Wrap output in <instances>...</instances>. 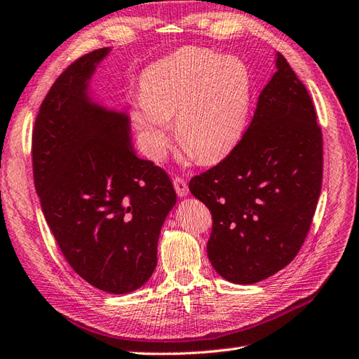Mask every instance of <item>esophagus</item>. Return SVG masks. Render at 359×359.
Here are the masks:
<instances>
[{
	"label": "esophagus",
	"instance_id": "34e87169",
	"mask_svg": "<svg viewBox=\"0 0 359 359\" xmlns=\"http://www.w3.org/2000/svg\"><path fill=\"white\" fill-rule=\"evenodd\" d=\"M173 187L177 190V194L180 196H186L189 194V187H187V182L182 177H175L173 178Z\"/></svg>",
	"mask_w": 359,
	"mask_h": 359
}]
</instances>
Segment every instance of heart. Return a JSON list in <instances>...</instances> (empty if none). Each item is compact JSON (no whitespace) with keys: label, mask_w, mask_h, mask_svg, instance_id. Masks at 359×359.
I'll return each mask as SVG.
<instances>
[{"label":"heart","mask_w":359,"mask_h":359,"mask_svg":"<svg viewBox=\"0 0 359 359\" xmlns=\"http://www.w3.org/2000/svg\"><path fill=\"white\" fill-rule=\"evenodd\" d=\"M250 106V78L236 58L182 50L150 67L133 106L144 154L163 161L175 118L180 144L203 163L224 156L240 140Z\"/></svg>","instance_id":"1"}]
</instances>
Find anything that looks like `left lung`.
Here are the masks:
<instances>
[{"label": "left lung", "mask_w": 359, "mask_h": 359, "mask_svg": "<svg viewBox=\"0 0 359 359\" xmlns=\"http://www.w3.org/2000/svg\"><path fill=\"white\" fill-rule=\"evenodd\" d=\"M243 138L189 182L212 213L207 257L224 280L253 284L297 257L323 184V132L306 86L281 53Z\"/></svg>", "instance_id": "1"}]
</instances>
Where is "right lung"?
<instances>
[{
    "mask_svg": "<svg viewBox=\"0 0 359 359\" xmlns=\"http://www.w3.org/2000/svg\"><path fill=\"white\" fill-rule=\"evenodd\" d=\"M107 52L83 55L52 84L32 132V167L69 266L93 287L121 294L154 273L177 194L164 169L135 155L129 118L87 98V81Z\"/></svg>",
    "mask_w": 359,
    "mask_h": 359,
    "instance_id": "right-lung-1",
    "label": "right lung"
}]
</instances>
